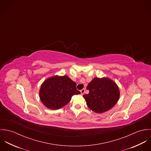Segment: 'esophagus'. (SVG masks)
Segmentation results:
<instances>
[{"label": "esophagus", "mask_w": 151, "mask_h": 151, "mask_svg": "<svg viewBox=\"0 0 151 151\" xmlns=\"http://www.w3.org/2000/svg\"><path fill=\"white\" fill-rule=\"evenodd\" d=\"M85 91H86V89L84 88V89H81V91H80V92H81V93L82 94V95H83L84 93V92H85Z\"/></svg>", "instance_id": "esophagus-1"}]
</instances>
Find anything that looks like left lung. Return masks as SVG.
Returning a JSON list of instances; mask_svg holds the SVG:
<instances>
[{
  "label": "left lung",
  "instance_id": "1",
  "mask_svg": "<svg viewBox=\"0 0 151 151\" xmlns=\"http://www.w3.org/2000/svg\"><path fill=\"white\" fill-rule=\"evenodd\" d=\"M89 93L84 95L88 107L97 113H102L114 107L120 98L116 83L107 77L94 78L88 85Z\"/></svg>",
  "mask_w": 151,
  "mask_h": 151
}]
</instances>
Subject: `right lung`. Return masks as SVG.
Here are the masks:
<instances>
[{
    "mask_svg": "<svg viewBox=\"0 0 151 151\" xmlns=\"http://www.w3.org/2000/svg\"><path fill=\"white\" fill-rule=\"evenodd\" d=\"M76 83L67 76H55L43 81L40 89V98L44 106L52 110L65 106L74 95L81 92Z\"/></svg>",
    "mask_w": 151,
    "mask_h": 151,
    "instance_id": "1",
    "label": "right lung"
}]
</instances>
